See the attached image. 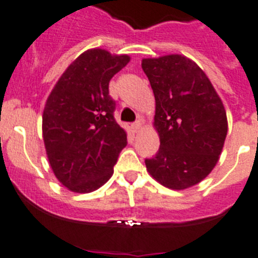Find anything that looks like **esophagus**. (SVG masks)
<instances>
[{
  "mask_svg": "<svg viewBox=\"0 0 258 258\" xmlns=\"http://www.w3.org/2000/svg\"><path fill=\"white\" fill-rule=\"evenodd\" d=\"M131 128L134 132H139L141 128V120H136L135 123L131 124Z\"/></svg>",
  "mask_w": 258,
  "mask_h": 258,
  "instance_id": "34e87169",
  "label": "esophagus"
}]
</instances>
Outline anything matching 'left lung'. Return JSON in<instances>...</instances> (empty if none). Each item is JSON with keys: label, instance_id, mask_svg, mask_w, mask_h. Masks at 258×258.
I'll use <instances>...</instances> for the list:
<instances>
[{"label": "left lung", "instance_id": "left-lung-1", "mask_svg": "<svg viewBox=\"0 0 258 258\" xmlns=\"http://www.w3.org/2000/svg\"><path fill=\"white\" fill-rule=\"evenodd\" d=\"M155 97L154 127L161 146L146 169L172 190L194 186L207 177L224 148L227 118L215 87L184 55L141 61Z\"/></svg>", "mask_w": 258, "mask_h": 258}]
</instances>
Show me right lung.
I'll return each mask as SVG.
<instances>
[{"instance_id":"add662e5","label":"right lung","mask_w":258,"mask_h":258,"mask_svg":"<svg viewBox=\"0 0 258 258\" xmlns=\"http://www.w3.org/2000/svg\"><path fill=\"white\" fill-rule=\"evenodd\" d=\"M128 55L103 48L85 51L61 74L48 95L42 135L57 180L74 192H91L114 172L127 134L114 119L109 82L127 66Z\"/></svg>"}]
</instances>
